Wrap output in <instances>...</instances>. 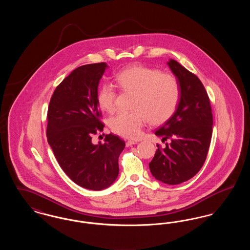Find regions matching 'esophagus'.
<instances>
[{"mask_svg":"<svg viewBox=\"0 0 250 250\" xmlns=\"http://www.w3.org/2000/svg\"><path fill=\"white\" fill-rule=\"evenodd\" d=\"M138 142H136V141H127L126 143H125V145L128 147V146H131V145H134V144H137Z\"/></svg>","mask_w":250,"mask_h":250,"instance_id":"esophagus-1","label":"esophagus"}]
</instances>
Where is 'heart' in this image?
I'll return each instance as SVG.
<instances>
[{
    "label": "heart",
    "instance_id": "obj_1",
    "mask_svg": "<svg viewBox=\"0 0 250 250\" xmlns=\"http://www.w3.org/2000/svg\"><path fill=\"white\" fill-rule=\"evenodd\" d=\"M124 92L135 94L130 112H119L109 119V126L120 136L138 139L149 120L152 125H161L169 119L178 107L181 87L178 80L170 74L143 65L127 67L115 76ZM116 91L112 84H103L96 100L101 109H115Z\"/></svg>",
    "mask_w": 250,
    "mask_h": 250
}]
</instances>
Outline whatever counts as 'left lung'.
Masks as SVG:
<instances>
[{
	"instance_id": "1",
	"label": "left lung",
	"mask_w": 250,
	"mask_h": 250,
	"mask_svg": "<svg viewBox=\"0 0 250 250\" xmlns=\"http://www.w3.org/2000/svg\"><path fill=\"white\" fill-rule=\"evenodd\" d=\"M167 65L178 80L181 98L174 114L155 131L162 142L149 163L156 180L179 185L195 176L203 166L213 133V114L207 92L193 73L170 59Z\"/></svg>"
}]
</instances>
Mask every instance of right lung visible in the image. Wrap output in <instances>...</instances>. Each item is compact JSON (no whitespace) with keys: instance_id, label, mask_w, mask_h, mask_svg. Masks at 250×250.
<instances>
[{"instance_id":"1","label":"right lung","mask_w":250,"mask_h":250,"mask_svg":"<svg viewBox=\"0 0 250 250\" xmlns=\"http://www.w3.org/2000/svg\"><path fill=\"white\" fill-rule=\"evenodd\" d=\"M107 67L98 62L73 70L56 87L48 109V143L60 167L74 183L91 190L105 189L115 182L125 146L111 133L104 144L92 143V136L105 126L96 95Z\"/></svg>"}]
</instances>
